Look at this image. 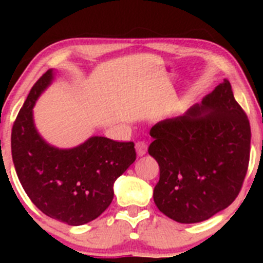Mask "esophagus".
Returning <instances> with one entry per match:
<instances>
[{"label":"esophagus","mask_w":263,"mask_h":263,"mask_svg":"<svg viewBox=\"0 0 263 263\" xmlns=\"http://www.w3.org/2000/svg\"><path fill=\"white\" fill-rule=\"evenodd\" d=\"M136 151H137V155L142 156L146 154L147 151V145L145 141H137L136 142Z\"/></svg>","instance_id":"obj_1"}]
</instances>
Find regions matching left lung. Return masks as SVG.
<instances>
[{"label":"left lung","instance_id":"left-lung-1","mask_svg":"<svg viewBox=\"0 0 263 263\" xmlns=\"http://www.w3.org/2000/svg\"><path fill=\"white\" fill-rule=\"evenodd\" d=\"M148 154L160 178L154 202L174 221L193 224L227 209L242 190L251 126L228 80L184 116L151 127Z\"/></svg>","mask_w":263,"mask_h":263}]
</instances>
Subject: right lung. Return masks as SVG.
<instances>
[{
    "label": "right lung",
    "mask_w": 263,
    "mask_h": 263,
    "mask_svg": "<svg viewBox=\"0 0 263 263\" xmlns=\"http://www.w3.org/2000/svg\"><path fill=\"white\" fill-rule=\"evenodd\" d=\"M52 80V70L33 85L12 126L11 154L17 178L31 202L47 216L82 225L104 213L113 183L136 160L134 142L95 136L78 147L49 146L36 132L33 107Z\"/></svg>",
    "instance_id": "obj_1"
}]
</instances>
